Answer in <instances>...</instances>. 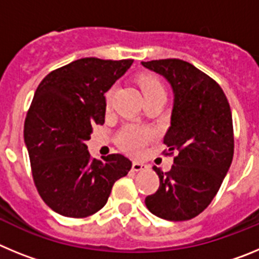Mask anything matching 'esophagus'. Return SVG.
<instances>
[{
    "instance_id": "1",
    "label": "esophagus",
    "mask_w": 259,
    "mask_h": 259,
    "mask_svg": "<svg viewBox=\"0 0 259 259\" xmlns=\"http://www.w3.org/2000/svg\"><path fill=\"white\" fill-rule=\"evenodd\" d=\"M145 168L146 166L144 163H141V162H134V164H132V170L136 171V172L145 170Z\"/></svg>"
}]
</instances>
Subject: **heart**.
Instances as JSON below:
<instances>
[{"mask_svg":"<svg viewBox=\"0 0 259 259\" xmlns=\"http://www.w3.org/2000/svg\"><path fill=\"white\" fill-rule=\"evenodd\" d=\"M139 84L143 91L144 96L146 97H152V96H164L166 91L162 84V81L157 76L150 74H146L140 76ZM113 100V89H110L106 93V106L109 107L111 105ZM153 134L150 130L139 125H125L122 131L118 135V145L122 148L124 152L132 155H140L145 150V146L152 139Z\"/></svg>","mask_w":259,"mask_h":259,"instance_id":"obj_1","label":"heart"}]
</instances>
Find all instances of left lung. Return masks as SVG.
I'll list each match as a JSON object with an SVG mask.
<instances>
[{"label": "left lung", "instance_id": "1", "mask_svg": "<svg viewBox=\"0 0 259 259\" xmlns=\"http://www.w3.org/2000/svg\"><path fill=\"white\" fill-rule=\"evenodd\" d=\"M141 63L163 75L175 95L163 154L177 155L168 172L153 167L159 188L145 198V205L158 218L189 221L209 206L232 163L230 104L221 85L188 62L167 58Z\"/></svg>", "mask_w": 259, "mask_h": 259}]
</instances>
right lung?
Segmentation results:
<instances>
[{"label":"right lung","mask_w":259,"mask_h":259,"mask_svg":"<svg viewBox=\"0 0 259 259\" xmlns=\"http://www.w3.org/2000/svg\"><path fill=\"white\" fill-rule=\"evenodd\" d=\"M134 59L81 58L41 80L24 120L33 183L48 206L68 218H87L107 202L114 183L131 170L122 154L91 158L92 127L105 123V92Z\"/></svg>","instance_id":"right-lung-1"}]
</instances>
